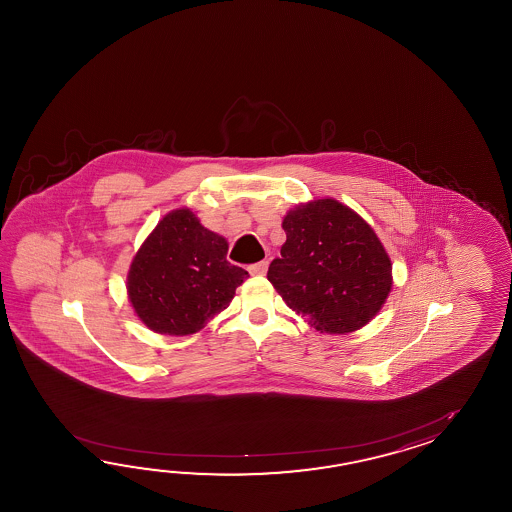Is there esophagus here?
I'll return each instance as SVG.
<instances>
[{
  "instance_id": "esophagus-1",
  "label": "esophagus",
  "mask_w": 512,
  "mask_h": 512,
  "mask_svg": "<svg viewBox=\"0 0 512 512\" xmlns=\"http://www.w3.org/2000/svg\"><path fill=\"white\" fill-rule=\"evenodd\" d=\"M267 267H269V261H258V263H254V265L249 267V272L254 274V276H263L267 272Z\"/></svg>"
}]
</instances>
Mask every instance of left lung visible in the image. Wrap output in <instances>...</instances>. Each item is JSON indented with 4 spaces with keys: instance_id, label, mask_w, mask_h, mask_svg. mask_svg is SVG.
<instances>
[{
    "instance_id": "obj_1",
    "label": "left lung",
    "mask_w": 512,
    "mask_h": 512,
    "mask_svg": "<svg viewBox=\"0 0 512 512\" xmlns=\"http://www.w3.org/2000/svg\"><path fill=\"white\" fill-rule=\"evenodd\" d=\"M287 240L267 278L285 304L320 333L366 326L392 289V261L377 234L351 208L318 199L291 210Z\"/></svg>"
}]
</instances>
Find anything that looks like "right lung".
<instances>
[{
    "label": "right lung",
    "instance_id": "add662e5",
    "mask_svg": "<svg viewBox=\"0 0 512 512\" xmlns=\"http://www.w3.org/2000/svg\"><path fill=\"white\" fill-rule=\"evenodd\" d=\"M229 245L186 208L164 216L135 254L128 294L137 316L163 335H192L227 309L249 272Z\"/></svg>",
    "mask_w": 512,
    "mask_h": 512
}]
</instances>
